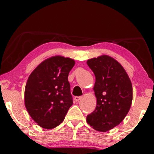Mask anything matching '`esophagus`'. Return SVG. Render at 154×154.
I'll return each mask as SVG.
<instances>
[{
    "mask_svg": "<svg viewBox=\"0 0 154 154\" xmlns=\"http://www.w3.org/2000/svg\"><path fill=\"white\" fill-rule=\"evenodd\" d=\"M81 99H82V97H75L74 100H75V102H79V101L81 100Z\"/></svg>",
    "mask_w": 154,
    "mask_h": 154,
    "instance_id": "obj_1",
    "label": "esophagus"
}]
</instances>
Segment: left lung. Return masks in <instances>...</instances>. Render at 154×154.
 Returning <instances> with one entry per match:
<instances>
[{"label":"left lung","instance_id":"8db88e82","mask_svg":"<svg viewBox=\"0 0 154 154\" xmlns=\"http://www.w3.org/2000/svg\"><path fill=\"white\" fill-rule=\"evenodd\" d=\"M95 75L93 88L97 106L87 116V123L100 132L109 131L119 125L129 111L132 86L122 65L108 55L87 61Z\"/></svg>","mask_w":154,"mask_h":154}]
</instances>
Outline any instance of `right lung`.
<instances>
[{
	"mask_svg": "<svg viewBox=\"0 0 154 154\" xmlns=\"http://www.w3.org/2000/svg\"><path fill=\"white\" fill-rule=\"evenodd\" d=\"M75 61L54 56L41 62L29 75L24 104L32 119L45 129H52L64 121L73 104L69 73Z\"/></svg>",
	"mask_w": 154,
	"mask_h": 154,
	"instance_id": "obj_1",
	"label": "right lung"
}]
</instances>
